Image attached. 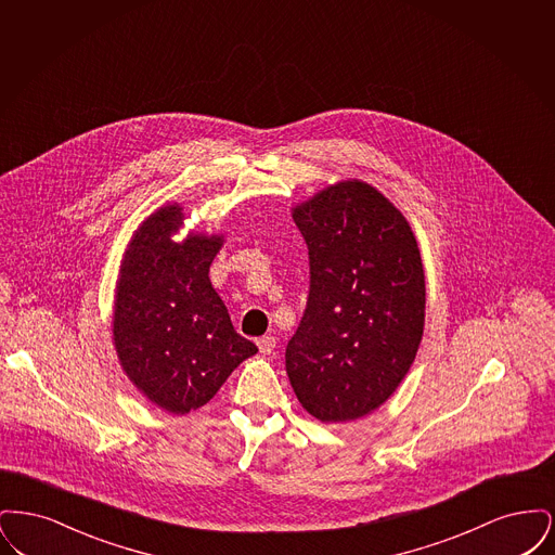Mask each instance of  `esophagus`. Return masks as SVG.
Instances as JSON below:
<instances>
[{"label":"esophagus","instance_id":"1","mask_svg":"<svg viewBox=\"0 0 555 555\" xmlns=\"http://www.w3.org/2000/svg\"><path fill=\"white\" fill-rule=\"evenodd\" d=\"M258 349H260V353H264V356H270L272 351H274V347H276V339L272 337V335H266V337H260L258 341Z\"/></svg>","mask_w":555,"mask_h":555}]
</instances>
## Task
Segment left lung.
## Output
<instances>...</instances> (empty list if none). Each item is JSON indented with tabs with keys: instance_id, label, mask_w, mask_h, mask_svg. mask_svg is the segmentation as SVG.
<instances>
[{
	"instance_id": "left-lung-1",
	"label": "left lung",
	"mask_w": 555,
	"mask_h": 555,
	"mask_svg": "<svg viewBox=\"0 0 555 555\" xmlns=\"http://www.w3.org/2000/svg\"><path fill=\"white\" fill-rule=\"evenodd\" d=\"M310 291L285 351L291 387L322 423L376 410L412 366L424 328L416 237L374 186L347 181L293 210Z\"/></svg>"
}]
</instances>
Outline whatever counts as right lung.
I'll return each mask as SVG.
<instances>
[{
    "label": "right lung",
    "instance_id": "add662e5",
    "mask_svg": "<svg viewBox=\"0 0 555 555\" xmlns=\"http://www.w3.org/2000/svg\"><path fill=\"white\" fill-rule=\"evenodd\" d=\"M179 206L152 214L134 233L120 268L114 344L137 389L172 414L208 403L229 374L258 347L233 328L210 283L220 237L191 235Z\"/></svg>",
    "mask_w": 555,
    "mask_h": 555
}]
</instances>
